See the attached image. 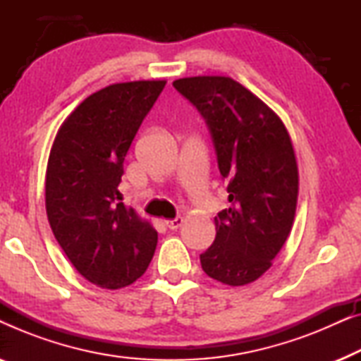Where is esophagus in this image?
<instances>
[{
	"label": "esophagus",
	"instance_id": "esophagus-1",
	"mask_svg": "<svg viewBox=\"0 0 361 361\" xmlns=\"http://www.w3.org/2000/svg\"><path fill=\"white\" fill-rule=\"evenodd\" d=\"M182 224H184V219H182V216H177V219H172V220H164V225L169 230H177Z\"/></svg>",
	"mask_w": 361,
	"mask_h": 361
}]
</instances>
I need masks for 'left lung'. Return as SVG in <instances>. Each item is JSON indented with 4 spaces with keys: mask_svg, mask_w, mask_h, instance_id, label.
I'll list each match as a JSON object with an SVG mask.
<instances>
[{
    "mask_svg": "<svg viewBox=\"0 0 361 361\" xmlns=\"http://www.w3.org/2000/svg\"><path fill=\"white\" fill-rule=\"evenodd\" d=\"M172 85L205 118L220 174L228 180V209L215 216L214 245L202 269L226 286L263 276L288 240L299 194L293 141L281 118L230 77L199 75Z\"/></svg>",
    "mask_w": 361,
    "mask_h": 361,
    "instance_id": "obj_1",
    "label": "left lung"
}]
</instances>
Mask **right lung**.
<instances>
[{
    "mask_svg": "<svg viewBox=\"0 0 361 361\" xmlns=\"http://www.w3.org/2000/svg\"><path fill=\"white\" fill-rule=\"evenodd\" d=\"M166 80L113 83L87 97L59 128L46 171L49 225L87 281L120 289L145 274L157 231L118 190L123 162Z\"/></svg>",
    "mask_w": 361,
    "mask_h": 361,
    "instance_id": "obj_1",
    "label": "right lung"
}]
</instances>
